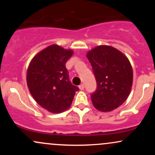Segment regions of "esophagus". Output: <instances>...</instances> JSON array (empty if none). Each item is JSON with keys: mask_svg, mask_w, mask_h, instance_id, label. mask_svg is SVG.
I'll use <instances>...</instances> for the list:
<instances>
[{"mask_svg": "<svg viewBox=\"0 0 155 155\" xmlns=\"http://www.w3.org/2000/svg\"><path fill=\"white\" fill-rule=\"evenodd\" d=\"M79 88L81 90H83L84 89V85L83 84H80L79 86Z\"/></svg>", "mask_w": 155, "mask_h": 155, "instance_id": "esophagus-1", "label": "esophagus"}]
</instances>
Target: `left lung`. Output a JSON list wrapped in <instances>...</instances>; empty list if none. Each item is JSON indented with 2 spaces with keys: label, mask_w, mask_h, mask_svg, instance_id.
<instances>
[{
  "label": "left lung",
  "mask_w": 155,
  "mask_h": 155,
  "mask_svg": "<svg viewBox=\"0 0 155 155\" xmlns=\"http://www.w3.org/2000/svg\"><path fill=\"white\" fill-rule=\"evenodd\" d=\"M97 81L92 94L94 107L102 112L116 109L127 100L133 85V73L128 58L116 48L97 46L87 53Z\"/></svg>",
  "instance_id": "8db88e82"
}]
</instances>
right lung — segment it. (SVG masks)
<instances>
[{
	"mask_svg": "<svg viewBox=\"0 0 155 155\" xmlns=\"http://www.w3.org/2000/svg\"><path fill=\"white\" fill-rule=\"evenodd\" d=\"M73 54L72 49L52 44L35 54L28 65V90L37 104L51 113L66 111L79 90L69 80L65 68Z\"/></svg>",
	"mask_w": 155,
	"mask_h": 155,
	"instance_id": "add662e5",
	"label": "right lung"
}]
</instances>
